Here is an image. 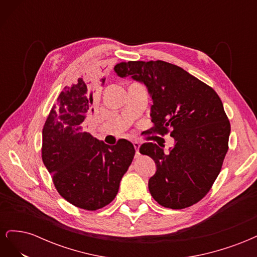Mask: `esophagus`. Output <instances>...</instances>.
I'll list each match as a JSON object with an SVG mask.
<instances>
[{
  "mask_svg": "<svg viewBox=\"0 0 257 257\" xmlns=\"http://www.w3.org/2000/svg\"><path fill=\"white\" fill-rule=\"evenodd\" d=\"M135 149H136V153H135V158H138L139 155H141V153H139V147H141V144H139L138 142H134L133 143Z\"/></svg>",
  "mask_w": 257,
  "mask_h": 257,
  "instance_id": "34e87169",
  "label": "esophagus"
}]
</instances>
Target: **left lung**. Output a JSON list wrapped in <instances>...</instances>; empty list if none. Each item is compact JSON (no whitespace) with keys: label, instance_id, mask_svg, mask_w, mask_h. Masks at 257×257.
Here are the masks:
<instances>
[{"label":"left lung","instance_id":"left-lung-1","mask_svg":"<svg viewBox=\"0 0 257 257\" xmlns=\"http://www.w3.org/2000/svg\"><path fill=\"white\" fill-rule=\"evenodd\" d=\"M114 72L145 83L153 100L151 130L175 138L167 153L152 143L139 149L157 164L148 183L152 197L170 209L198 203L219 176L228 150L230 124L221 98L205 82L164 61L121 62Z\"/></svg>","mask_w":257,"mask_h":257}]
</instances>
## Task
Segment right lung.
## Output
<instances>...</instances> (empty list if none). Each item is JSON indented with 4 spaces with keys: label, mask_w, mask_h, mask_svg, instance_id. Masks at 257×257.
<instances>
[{
    "label": "right lung",
    "mask_w": 257,
    "mask_h": 257,
    "mask_svg": "<svg viewBox=\"0 0 257 257\" xmlns=\"http://www.w3.org/2000/svg\"><path fill=\"white\" fill-rule=\"evenodd\" d=\"M105 78L102 79L104 84ZM92 82L79 78L60 93L43 128L42 159L60 195L94 211L111 201L135 155L133 144L110 147L84 131L93 112Z\"/></svg>",
    "instance_id": "obj_1"
}]
</instances>
